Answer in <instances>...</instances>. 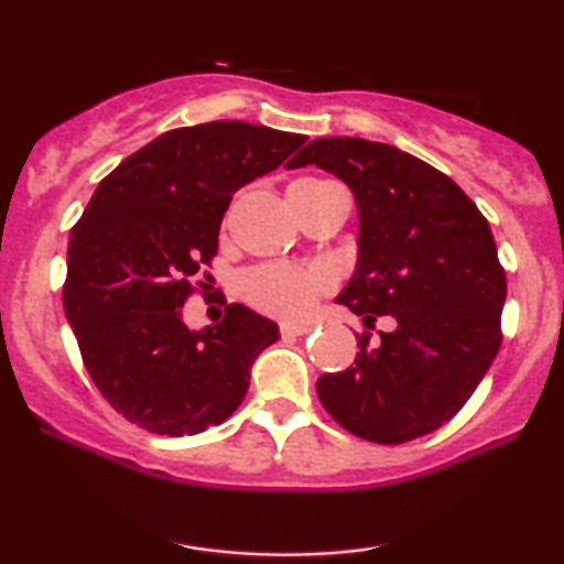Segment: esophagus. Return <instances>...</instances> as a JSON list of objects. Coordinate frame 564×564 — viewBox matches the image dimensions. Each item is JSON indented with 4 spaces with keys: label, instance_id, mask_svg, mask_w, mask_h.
Returning a JSON list of instances; mask_svg holds the SVG:
<instances>
[{
    "label": "esophagus",
    "instance_id": "obj_1",
    "mask_svg": "<svg viewBox=\"0 0 564 564\" xmlns=\"http://www.w3.org/2000/svg\"><path fill=\"white\" fill-rule=\"evenodd\" d=\"M307 330H311V326H307V323H280V334L288 338V336H303V334H307Z\"/></svg>",
    "mask_w": 564,
    "mask_h": 564
}]
</instances>
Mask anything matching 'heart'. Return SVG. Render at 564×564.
<instances>
[{
    "mask_svg": "<svg viewBox=\"0 0 564 564\" xmlns=\"http://www.w3.org/2000/svg\"><path fill=\"white\" fill-rule=\"evenodd\" d=\"M326 184L323 180H297L290 189H307ZM330 276L321 267L264 264L241 276V292L259 311L280 315V318H303L313 311L315 300L328 292Z\"/></svg>",
    "mask_w": 564,
    "mask_h": 564,
    "instance_id": "obj_1",
    "label": "heart"
}]
</instances>
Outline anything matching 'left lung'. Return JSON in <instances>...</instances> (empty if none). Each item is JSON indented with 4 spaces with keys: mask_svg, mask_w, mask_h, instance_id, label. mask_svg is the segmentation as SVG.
I'll use <instances>...</instances> for the list:
<instances>
[{
    "mask_svg": "<svg viewBox=\"0 0 564 564\" xmlns=\"http://www.w3.org/2000/svg\"><path fill=\"white\" fill-rule=\"evenodd\" d=\"M305 164L349 184L361 220L357 274L338 297L365 321L359 354L321 377V403L367 442L426 436L462 411L503 341L506 269L488 218L457 182L395 145L318 138L288 166Z\"/></svg>",
    "mask_w": 564,
    "mask_h": 564,
    "instance_id": "left-lung-1",
    "label": "left lung"
}]
</instances>
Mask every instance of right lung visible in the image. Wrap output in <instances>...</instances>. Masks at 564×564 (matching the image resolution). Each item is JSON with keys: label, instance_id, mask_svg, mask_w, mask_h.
<instances>
[{"label": "right lung", "instance_id": "obj_1", "mask_svg": "<svg viewBox=\"0 0 564 564\" xmlns=\"http://www.w3.org/2000/svg\"><path fill=\"white\" fill-rule=\"evenodd\" d=\"M307 135L215 120L143 145L99 182L72 228L64 311L102 398L161 436L220 426L249 390V369L280 338L276 323L226 305L195 334L182 307L218 253L238 187L274 172ZM205 295V292H203Z\"/></svg>", "mask_w": 564, "mask_h": 564}]
</instances>
